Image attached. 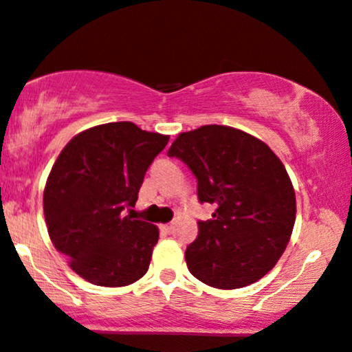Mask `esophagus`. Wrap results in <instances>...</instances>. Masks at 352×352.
I'll list each match as a JSON object with an SVG mask.
<instances>
[{
	"label": "esophagus",
	"instance_id": "esophagus-1",
	"mask_svg": "<svg viewBox=\"0 0 352 352\" xmlns=\"http://www.w3.org/2000/svg\"><path fill=\"white\" fill-rule=\"evenodd\" d=\"M160 230L165 231V232H170V231L173 230V224H172V223H168V224H162V226H160Z\"/></svg>",
	"mask_w": 352,
	"mask_h": 352
}]
</instances>
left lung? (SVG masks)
<instances>
[{
  "mask_svg": "<svg viewBox=\"0 0 352 352\" xmlns=\"http://www.w3.org/2000/svg\"><path fill=\"white\" fill-rule=\"evenodd\" d=\"M167 155L192 170L200 203L217 206L185 251L193 277L224 290L264 277L285 251L297 213L280 159L254 135L218 124L182 133Z\"/></svg>",
  "mask_w": 352,
  "mask_h": 352,
  "instance_id": "left-lung-1",
  "label": "left lung"
}]
</instances>
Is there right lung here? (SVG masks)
<instances>
[{
	"label": "right lung",
	"instance_id": "add662e5",
	"mask_svg": "<svg viewBox=\"0 0 352 352\" xmlns=\"http://www.w3.org/2000/svg\"><path fill=\"white\" fill-rule=\"evenodd\" d=\"M167 142L168 135L134 122H108L75 135L55 160L44 190L45 224L55 249L87 282L124 287L149 269L157 226L124 210L135 205Z\"/></svg>",
	"mask_w": 352,
	"mask_h": 352
}]
</instances>
